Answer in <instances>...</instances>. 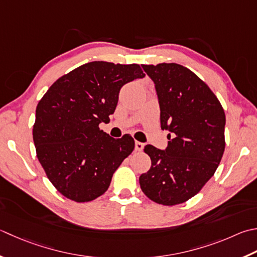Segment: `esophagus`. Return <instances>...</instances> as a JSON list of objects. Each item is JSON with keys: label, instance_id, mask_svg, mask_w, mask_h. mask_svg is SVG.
Returning <instances> with one entry per match:
<instances>
[{"label": "esophagus", "instance_id": "1", "mask_svg": "<svg viewBox=\"0 0 257 257\" xmlns=\"http://www.w3.org/2000/svg\"><path fill=\"white\" fill-rule=\"evenodd\" d=\"M144 147H145V144L140 143V142H136L135 143V149L137 150V152H142V150L144 149Z\"/></svg>", "mask_w": 257, "mask_h": 257}]
</instances>
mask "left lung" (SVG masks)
<instances>
[{"instance_id":"left-lung-1","label":"left lung","mask_w":257,"mask_h":257,"mask_svg":"<svg viewBox=\"0 0 257 257\" xmlns=\"http://www.w3.org/2000/svg\"><path fill=\"white\" fill-rule=\"evenodd\" d=\"M143 68L155 83L160 125L169 132V142L165 150L152 145L145 147L152 167L139 177L140 187L157 204H182L199 193L223 157L224 109L208 85L183 65L143 64Z\"/></svg>"}]
</instances>
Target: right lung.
<instances>
[{"label":"right lung","mask_w":257,"mask_h":257,"mask_svg":"<svg viewBox=\"0 0 257 257\" xmlns=\"http://www.w3.org/2000/svg\"><path fill=\"white\" fill-rule=\"evenodd\" d=\"M144 77L139 64L89 62L59 78L39 101L33 125L37 157L64 197L84 203L107 192L135 140L129 135L110 137L99 123L110 120L122 85Z\"/></svg>","instance_id":"1"}]
</instances>
